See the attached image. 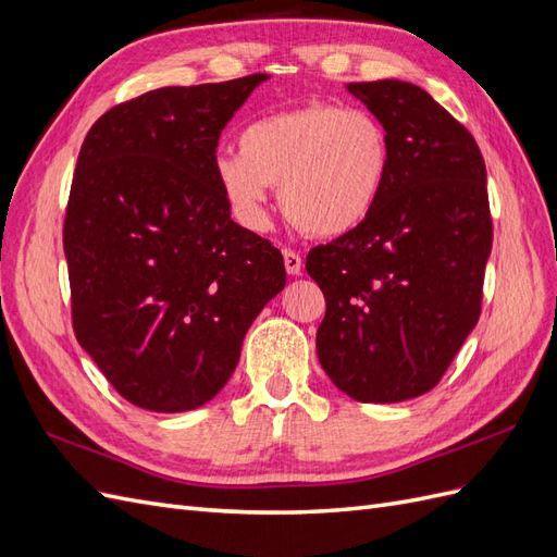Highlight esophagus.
I'll list each match as a JSON object with an SVG mask.
<instances>
[{
	"label": "esophagus",
	"instance_id": "34e87169",
	"mask_svg": "<svg viewBox=\"0 0 557 557\" xmlns=\"http://www.w3.org/2000/svg\"><path fill=\"white\" fill-rule=\"evenodd\" d=\"M283 262H285V272H288L290 276H299L301 274V258L299 252L285 248L283 250Z\"/></svg>",
	"mask_w": 557,
	"mask_h": 557
}]
</instances>
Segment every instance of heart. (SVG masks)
Masks as SVG:
<instances>
[{
  "label": "heart",
  "mask_w": 557,
  "mask_h": 557,
  "mask_svg": "<svg viewBox=\"0 0 557 557\" xmlns=\"http://www.w3.org/2000/svg\"><path fill=\"white\" fill-rule=\"evenodd\" d=\"M391 162V139L374 113L311 102L248 123L239 153H218L213 172L246 227L264 230L269 185H281L283 211L301 230L342 237L376 209Z\"/></svg>",
  "instance_id": "1"
}]
</instances>
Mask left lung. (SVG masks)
<instances>
[{
	"label": "left lung",
	"instance_id": "obj_1",
	"mask_svg": "<svg viewBox=\"0 0 557 557\" xmlns=\"http://www.w3.org/2000/svg\"><path fill=\"white\" fill-rule=\"evenodd\" d=\"M383 123L391 176L367 221L307 256L325 295L318 360L358 401H404L440 383L479 323L493 248L474 137L407 81L348 83Z\"/></svg>",
	"mask_w": 557,
	"mask_h": 557
}]
</instances>
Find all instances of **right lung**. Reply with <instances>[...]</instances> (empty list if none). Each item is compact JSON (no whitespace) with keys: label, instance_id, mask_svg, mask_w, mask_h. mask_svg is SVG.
<instances>
[{"label":"right lung","instance_id":"1","mask_svg":"<svg viewBox=\"0 0 557 557\" xmlns=\"http://www.w3.org/2000/svg\"><path fill=\"white\" fill-rule=\"evenodd\" d=\"M267 78L150 90L81 146L64 218L74 332L139 409L213 399L285 285L281 250L232 221L213 172L221 132Z\"/></svg>","mask_w":557,"mask_h":557}]
</instances>
